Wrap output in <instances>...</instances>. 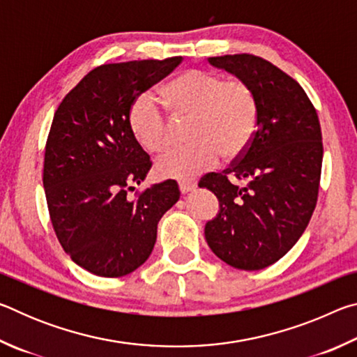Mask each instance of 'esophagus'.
Listing matches in <instances>:
<instances>
[{"label": "esophagus", "mask_w": 357, "mask_h": 357, "mask_svg": "<svg viewBox=\"0 0 357 357\" xmlns=\"http://www.w3.org/2000/svg\"><path fill=\"white\" fill-rule=\"evenodd\" d=\"M197 189V184L193 181H181L179 183V190L181 193H189L192 190Z\"/></svg>", "instance_id": "1"}]
</instances>
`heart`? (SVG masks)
<instances>
[{
	"mask_svg": "<svg viewBox=\"0 0 357 357\" xmlns=\"http://www.w3.org/2000/svg\"><path fill=\"white\" fill-rule=\"evenodd\" d=\"M160 96L174 118H190L187 138L192 142L157 160L160 176L192 178L214 167L219 157L238 159L253 140L258 102L250 84L241 78L187 69L167 82ZM129 124L137 143L148 153H162L173 142V123L148 94L132 104Z\"/></svg>",
	"mask_w": 357,
	"mask_h": 357,
	"instance_id": "heart-1",
	"label": "heart"
}]
</instances>
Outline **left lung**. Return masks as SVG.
I'll return each instance as SVG.
<instances>
[{
  "instance_id": "8db88e82",
  "label": "left lung",
  "mask_w": 357,
  "mask_h": 357,
  "mask_svg": "<svg viewBox=\"0 0 357 357\" xmlns=\"http://www.w3.org/2000/svg\"><path fill=\"white\" fill-rule=\"evenodd\" d=\"M208 59L250 84L258 126L243 155L198 183L220 202V213L206 223L204 236L211 250L233 268L264 269L298 243L315 211L321 126L301 84L273 63L249 53ZM234 177L248 184L233 185L229 179Z\"/></svg>"
}]
</instances>
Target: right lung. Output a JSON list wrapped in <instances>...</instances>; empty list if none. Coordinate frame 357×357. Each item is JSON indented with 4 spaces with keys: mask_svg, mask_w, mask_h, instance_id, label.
<instances>
[{
    "mask_svg": "<svg viewBox=\"0 0 357 357\" xmlns=\"http://www.w3.org/2000/svg\"><path fill=\"white\" fill-rule=\"evenodd\" d=\"M183 63L167 59L102 64L66 94L48 132L45 198L64 252L100 277H123L146 261L157 223L179 200L176 181L135 190L153 167L130 130L138 96Z\"/></svg>",
    "mask_w": 357,
    "mask_h": 357,
    "instance_id": "right-lung-1",
    "label": "right lung"
}]
</instances>
